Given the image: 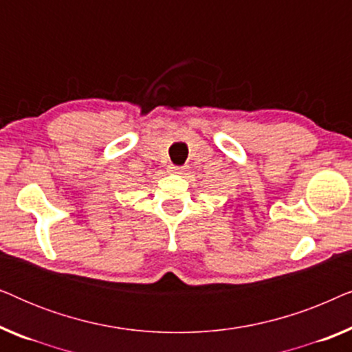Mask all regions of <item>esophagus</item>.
I'll use <instances>...</instances> for the list:
<instances>
[{
  "instance_id": "obj_1",
  "label": "esophagus",
  "mask_w": 352,
  "mask_h": 352,
  "mask_svg": "<svg viewBox=\"0 0 352 352\" xmlns=\"http://www.w3.org/2000/svg\"><path fill=\"white\" fill-rule=\"evenodd\" d=\"M170 171L173 173V175L182 176V175H186L187 168H186V166H171V168H170Z\"/></svg>"
}]
</instances>
